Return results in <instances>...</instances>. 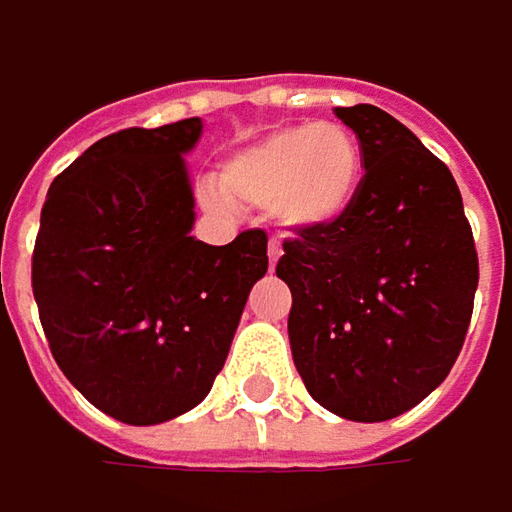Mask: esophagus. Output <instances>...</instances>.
<instances>
[{
	"label": "esophagus",
	"instance_id": "esophagus-1",
	"mask_svg": "<svg viewBox=\"0 0 512 512\" xmlns=\"http://www.w3.org/2000/svg\"><path fill=\"white\" fill-rule=\"evenodd\" d=\"M279 256H282V247H279V242H270V247H268V265H270V270L276 268V259H279Z\"/></svg>",
	"mask_w": 512,
	"mask_h": 512
}]
</instances>
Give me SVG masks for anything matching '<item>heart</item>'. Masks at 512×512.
Wrapping results in <instances>:
<instances>
[{"label":"heart","mask_w":512,"mask_h":512,"mask_svg":"<svg viewBox=\"0 0 512 512\" xmlns=\"http://www.w3.org/2000/svg\"><path fill=\"white\" fill-rule=\"evenodd\" d=\"M363 155L340 123L282 126L230 155L216 175L218 192L236 207L262 210L285 227H328L351 207Z\"/></svg>","instance_id":"obj_1"}]
</instances>
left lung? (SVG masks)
<instances>
[{
  "label": "left lung",
  "instance_id": "left-lung-1",
  "mask_svg": "<svg viewBox=\"0 0 512 512\" xmlns=\"http://www.w3.org/2000/svg\"><path fill=\"white\" fill-rule=\"evenodd\" d=\"M363 178L328 227L285 239L276 276L305 389L348 421H389L435 392L461 354L478 288L473 227L452 172L400 120L360 103Z\"/></svg>",
  "mask_w": 512,
  "mask_h": 512
}]
</instances>
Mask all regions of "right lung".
I'll return each instance as SVG.
<instances>
[{"label":"right lung","mask_w":512,"mask_h":512,"mask_svg":"<svg viewBox=\"0 0 512 512\" xmlns=\"http://www.w3.org/2000/svg\"><path fill=\"white\" fill-rule=\"evenodd\" d=\"M187 117L120 129L63 169L42 204L31 288L48 348L77 392L132 426L198 406L227 360L268 233L192 239Z\"/></svg>","instance_id":"add662e5"}]
</instances>
